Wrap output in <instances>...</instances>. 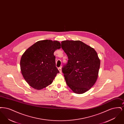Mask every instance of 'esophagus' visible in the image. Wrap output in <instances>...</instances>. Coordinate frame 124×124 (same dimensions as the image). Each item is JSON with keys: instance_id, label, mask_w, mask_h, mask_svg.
<instances>
[{"instance_id": "esophagus-1", "label": "esophagus", "mask_w": 124, "mask_h": 124, "mask_svg": "<svg viewBox=\"0 0 124 124\" xmlns=\"http://www.w3.org/2000/svg\"><path fill=\"white\" fill-rule=\"evenodd\" d=\"M59 72H60V73H62V68H61V67H59Z\"/></svg>"}]
</instances>
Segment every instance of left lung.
I'll use <instances>...</instances> for the list:
<instances>
[{"instance_id":"left-lung-1","label":"left lung","mask_w":124,"mask_h":124,"mask_svg":"<svg viewBox=\"0 0 124 124\" xmlns=\"http://www.w3.org/2000/svg\"><path fill=\"white\" fill-rule=\"evenodd\" d=\"M68 56L67 64L62 68L67 85L75 93L82 94L96 82L100 61L94 48L79 40L61 42Z\"/></svg>"}]
</instances>
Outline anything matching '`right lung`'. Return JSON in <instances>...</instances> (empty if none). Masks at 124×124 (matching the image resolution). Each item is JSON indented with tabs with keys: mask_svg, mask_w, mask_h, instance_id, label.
<instances>
[{
	"mask_svg": "<svg viewBox=\"0 0 124 124\" xmlns=\"http://www.w3.org/2000/svg\"><path fill=\"white\" fill-rule=\"evenodd\" d=\"M61 48L58 41L36 42L24 53L20 59L21 73L30 85L41 90L51 85L59 71L56 67L54 52Z\"/></svg>",
	"mask_w": 124,
	"mask_h": 124,
	"instance_id": "add662e5",
	"label": "right lung"
}]
</instances>
